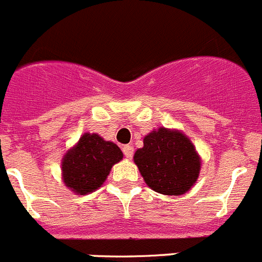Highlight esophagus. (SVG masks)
I'll return each instance as SVG.
<instances>
[{
	"instance_id": "esophagus-1",
	"label": "esophagus",
	"mask_w": 262,
	"mask_h": 262,
	"mask_svg": "<svg viewBox=\"0 0 262 262\" xmlns=\"http://www.w3.org/2000/svg\"><path fill=\"white\" fill-rule=\"evenodd\" d=\"M122 152H124V155H125L126 158H132L134 154V148L132 147V146L125 145L124 147H122Z\"/></svg>"
}]
</instances>
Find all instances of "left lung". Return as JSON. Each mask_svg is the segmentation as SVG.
<instances>
[{"label": "left lung", "instance_id": "obj_1", "mask_svg": "<svg viewBox=\"0 0 262 262\" xmlns=\"http://www.w3.org/2000/svg\"><path fill=\"white\" fill-rule=\"evenodd\" d=\"M133 159L148 187L166 195L188 192L201 169L193 143L175 129L159 128L145 136L143 147L134 152Z\"/></svg>", "mask_w": 262, "mask_h": 262}]
</instances>
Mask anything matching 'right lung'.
I'll return each mask as SVG.
<instances>
[{
    "label": "right lung",
    "instance_id": "right-lung-1",
    "mask_svg": "<svg viewBox=\"0 0 262 262\" xmlns=\"http://www.w3.org/2000/svg\"><path fill=\"white\" fill-rule=\"evenodd\" d=\"M122 159L116 143L96 133H84L62 158V180L77 194H87L102 187L114 164Z\"/></svg>",
    "mask_w": 262,
    "mask_h": 262
}]
</instances>
